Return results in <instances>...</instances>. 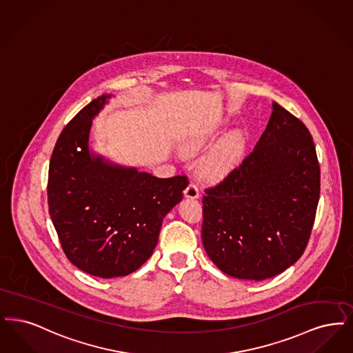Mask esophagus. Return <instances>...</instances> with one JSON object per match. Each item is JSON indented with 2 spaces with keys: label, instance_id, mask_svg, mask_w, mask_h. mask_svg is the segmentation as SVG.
I'll return each mask as SVG.
<instances>
[{
  "label": "esophagus",
  "instance_id": "obj_1",
  "mask_svg": "<svg viewBox=\"0 0 353 353\" xmlns=\"http://www.w3.org/2000/svg\"><path fill=\"white\" fill-rule=\"evenodd\" d=\"M184 196H185V198H190V199H196V198H199V190H198V187L194 183L188 184V185L185 187V190H184Z\"/></svg>",
  "mask_w": 353,
  "mask_h": 353
}]
</instances>
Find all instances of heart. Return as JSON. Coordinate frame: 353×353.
I'll return each instance as SVG.
<instances>
[{"mask_svg": "<svg viewBox=\"0 0 353 353\" xmlns=\"http://www.w3.org/2000/svg\"><path fill=\"white\" fill-rule=\"evenodd\" d=\"M208 139H210L208 137H200L192 141L187 148V153H196ZM244 143H245L244 136L241 132H232L228 134L204 161L203 163L204 176L208 179H219L224 176L232 169V166L239 161L240 155L244 150Z\"/></svg>", "mask_w": 353, "mask_h": 353, "instance_id": "1", "label": "heart"}]
</instances>
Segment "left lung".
Returning a JSON list of instances; mask_svg holds the SVG:
<instances>
[{"mask_svg":"<svg viewBox=\"0 0 353 353\" xmlns=\"http://www.w3.org/2000/svg\"><path fill=\"white\" fill-rule=\"evenodd\" d=\"M257 145L203 196L208 257L239 279L272 278L301 259L314 225L321 168L306 125L272 104Z\"/></svg>","mask_w":353,"mask_h":353,"instance_id":"left-lung-1","label":"left lung"}]
</instances>
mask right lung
Segmentation results:
<instances>
[{"instance_id": "1", "label": "right lung", "mask_w": 353, "mask_h": 353, "mask_svg": "<svg viewBox=\"0 0 353 353\" xmlns=\"http://www.w3.org/2000/svg\"><path fill=\"white\" fill-rule=\"evenodd\" d=\"M103 94L61 130L50 161L48 212L63 252L80 270L100 278L136 272L153 254L165 216L183 198L184 175L157 178L91 153Z\"/></svg>"}]
</instances>
